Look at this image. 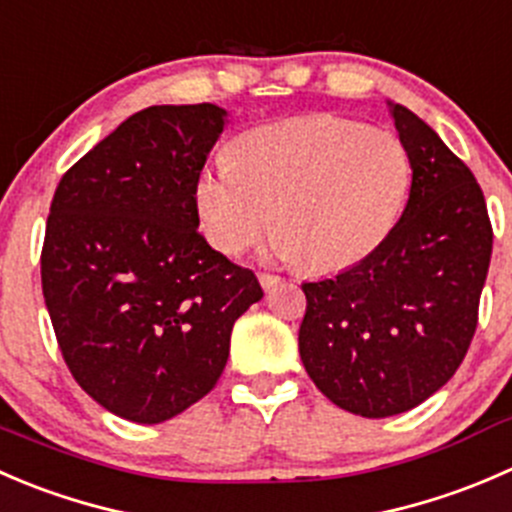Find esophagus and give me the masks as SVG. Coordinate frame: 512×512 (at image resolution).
Returning <instances> with one entry per match:
<instances>
[{
	"label": "esophagus",
	"instance_id": "obj_1",
	"mask_svg": "<svg viewBox=\"0 0 512 512\" xmlns=\"http://www.w3.org/2000/svg\"><path fill=\"white\" fill-rule=\"evenodd\" d=\"M258 281H261L263 291H271V288H276L278 283H281V276H276V273H261Z\"/></svg>",
	"mask_w": 512,
	"mask_h": 512
}]
</instances>
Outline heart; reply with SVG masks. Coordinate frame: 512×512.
Segmentation results:
<instances>
[{
	"label": "heart",
	"mask_w": 512,
	"mask_h": 512,
	"mask_svg": "<svg viewBox=\"0 0 512 512\" xmlns=\"http://www.w3.org/2000/svg\"><path fill=\"white\" fill-rule=\"evenodd\" d=\"M408 189L411 161L396 134L316 114L241 136L231 161L201 171L194 194L214 249L241 254L278 221L273 256L331 273L386 241Z\"/></svg>",
	"instance_id": "obj_1"
}]
</instances>
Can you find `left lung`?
<instances>
[{"label":"left lung","instance_id":"left-lung-1","mask_svg":"<svg viewBox=\"0 0 512 512\" xmlns=\"http://www.w3.org/2000/svg\"><path fill=\"white\" fill-rule=\"evenodd\" d=\"M391 116L413 169L401 221L361 263L301 286L306 373L328 401L363 418L411 411L453 378L493 251L473 171L406 106L391 104Z\"/></svg>","mask_w":512,"mask_h":512}]
</instances>
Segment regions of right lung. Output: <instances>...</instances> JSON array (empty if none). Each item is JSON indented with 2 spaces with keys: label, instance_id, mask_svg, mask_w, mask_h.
<instances>
[{
  "label": "right lung",
  "instance_id": "right-lung-1",
  "mask_svg": "<svg viewBox=\"0 0 512 512\" xmlns=\"http://www.w3.org/2000/svg\"><path fill=\"white\" fill-rule=\"evenodd\" d=\"M216 104L136 111L59 181L42 291L74 381L114 416L161 423L224 373L254 271L199 234L196 181L224 131Z\"/></svg>",
  "mask_w": 512,
  "mask_h": 512
}]
</instances>
